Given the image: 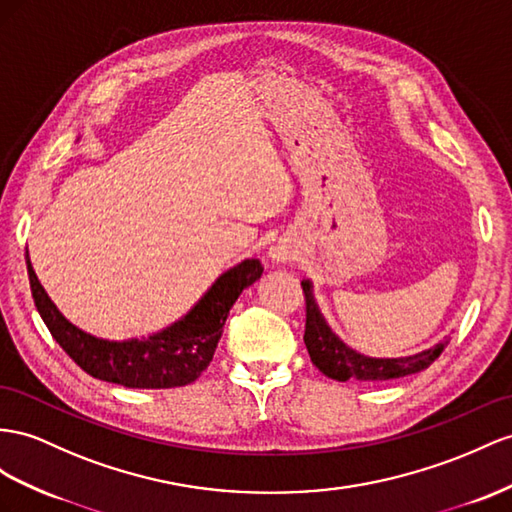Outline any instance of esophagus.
I'll list each match as a JSON object with an SVG mask.
<instances>
[{
	"label": "esophagus",
	"instance_id": "obj_1",
	"mask_svg": "<svg viewBox=\"0 0 512 512\" xmlns=\"http://www.w3.org/2000/svg\"><path fill=\"white\" fill-rule=\"evenodd\" d=\"M268 255H270L272 261H277V264H285L287 259H292L290 248H285V246H281V244H279V246H272Z\"/></svg>",
	"mask_w": 512,
	"mask_h": 512
}]
</instances>
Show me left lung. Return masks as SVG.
Returning a JSON list of instances; mask_svg holds the SVG:
<instances>
[{
	"mask_svg": "<svg viewBox=\"0 0 512 512\" xmlns=\"http://www.w3.org/2000/svg\"><path fill=\"white\" fill-rule=\"evenodd\" d=\"M300 285H303L305 303H307L305 346L309 350L313 365H316L324 376L333 378V381L346 383L350 378H355V381H365V383H381V381H391V378L417 374L426 370L428 365L441 355L443 348L450 344V337H443L439 344L430 346L428 350L417 352V355L398 357V359L365 357L361 352L346 346L342 339L331 331V326L326 324L316 298H313L311 281L303 279Z\"/></svg>",
	"mask_w": 512,
	"mask_h": 512,
	"instance_id": "obj_1",
	"label": "left lung"
}]
</instances>
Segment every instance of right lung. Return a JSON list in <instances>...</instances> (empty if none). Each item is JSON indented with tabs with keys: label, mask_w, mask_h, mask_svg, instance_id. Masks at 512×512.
I'll use <instances>...</instances> for the list:
<instances>
[{
	"label": "right lung",
	"mask_w": 512,
	"mask_h": 512,
	"mask_svg": "<svg viewBox=\"0 0 512 512\" xmlns=\"http://www.w3.org/2000/svg\"><path fill=\"white\" fill-rule=\"evenodd\" d=\"M25 264L36 309L62 350L86 374L129 389H170L196 381L214 357L233 303L264 272L259 259H244L222 272L181 320L149 337L110 342L64 318L38 281L30 255Z\"/></svg>",
	"instance_id": "right-lung-1"
}]
</instances>
